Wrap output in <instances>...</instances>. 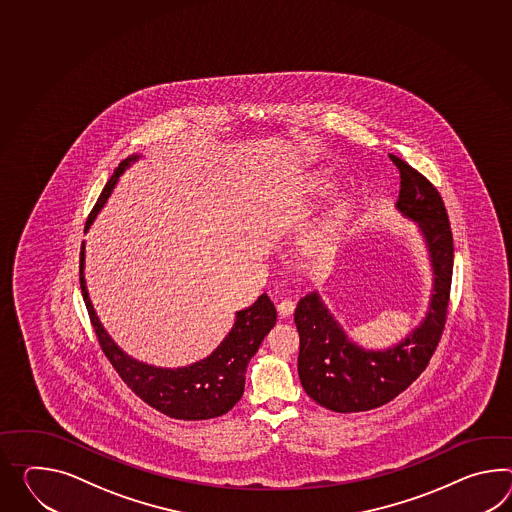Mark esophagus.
<instances>
[{
    "label": "esophagus",
    "instance_id": "34e87169",
    "mask_svg": "<svg viewBox=\"0 0 512 512\" xmlns=\"http://www.w3.org/2000/svg\"><path fill=\"white\" fill-rule=\"evenodd\" d=\"M296 309V303L292 300H283L279 305H277V312H279V316H283V318H288L292 312Z\"/></svg>",
    "mask_w": 512,
    "mask_h": 512
}]
</instances>
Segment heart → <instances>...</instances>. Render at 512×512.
<instances>
[{"label": "heart", "mask_w": 512, "mask_h": 512, "mask_svg": "<svg viewBox=\"0 0 512 512\" xmlns=\"http://www.w3.org/2000/svg\"><path fill=\"white\" fill-rule=\"evenodd\" d=\"M335 187H337V179L329 172H314L307 177L305 185L301 188V200L311 203L331 194ZM359 211H361V203L355 194H340L337 200L329 205L322 220L312 231V250H329L331 246H337L348 233L349 227L355 224Z\"/></svg>", "instance_id": "b5f03b06"}]
</instances>
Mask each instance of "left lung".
Segmentation results:
<instances>
[{
	"label": "left lung",
	"mask_w": 512,
	"mask_h": 512,
	"mask_svg": "<svg viewBox=\"0 0 512 512\" xmlns=\"http://www.w3.org/2000/svg\"><path fill=\"white\" fill-rule=\"evenodd\" d=\"M399 170L396 211L416 224L433 274L431 298L420 324L388 348H364L311 292L298 301L294 322L300 333L301 387L318 405L335 412H361L396 398L422 374L446 322L453 272V237L437 188L409 164L390 155Z\"/></svg>",
	"instance_id": "obj_1"
}]
</instances>
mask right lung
I'll return each mask as SVG.
<instances>
[{"label":"right lung","instance_id":"obj_1","mask_svg":"<svg viewBox=\"0 0 512 512\" xmlns=\"http://www.w3.org/2000/svg\"><path fill=\"white\" fill-rule=\"evenodd\" d=\"M138 159H142V155L135 153L114 170L113 177L103 188L100 200L88 216L85 233L100 214L109 196L113 194L118 177L124 174L127 168H131V164L137 163ZM79 261L81 292L94 331L100 340L101 349L113 364L114 370L124 379L125 385L131 388L138 398L146 401L155 411L163 412L175 420L188 422L222 416L237 405L238 399L244 394L248 362L257 353L262 340L277 322L274 303L266 294H261L250 307L235 312V324L216 349H212L211 355L187 366L163 368L133 359L114 342L113 337L101 324L100 316L88 296L85 279V242L81 246Z\"/></svg>","mask_w":512,"mask_h":512}]
</instances>
